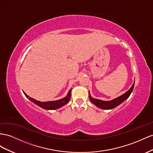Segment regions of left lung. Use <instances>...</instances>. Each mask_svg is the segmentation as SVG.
Segmentation results:
<instances>
[{
  "mask_svg": "<svg viewBox=\"0 0 153 153\" xmlns=\"http://www.w3.org/2000/svg\"><path fill=\"white\" fill-rule=\"evenodd\" d=\"M134 85V82L133 84V85L131 86V88L128 90L126 93L123 94L120 97H119L117 98H114L111 101H103V100H98V99L92 98L90 94H89V100L93 104H94L100 109H113L114 107H116L117 106L120 104L121 103H122L123 101L126 100L127 98H129L131 93H132V91H133Z\"/></svg>",
  "mask_w": 153,
  "mask_h": 153,
  "instance_id": "8db88e82",
  "label": "left lung"
}]
</instances>
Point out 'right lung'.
Here are the masks:
<instances>
[{
	"label": "right lung",
	"mask_w": 153,
	"mask_h": 153,
	"mask_svg": "<svg viewBox=\"0 0 153 153\" xmlns=\"http://www.w3.org/2000/svg\"><path fill=\"white\" fill-rule=\"evenodd\" d=\"M71 89H70L67 94V96L62 99H60V100L50 101V102H44L36 100L33 98L29 97L24 92V93L25 94V96L29 98V100H30L33 102H34L35 104H36L37 105L42 107L43 109H45L53 110V109H56L58 108H60V107H61L62 106L68 104L70 100V97H71Z\"/></svg>",
	"instance_id": "obj_1"
}]
</instances>
